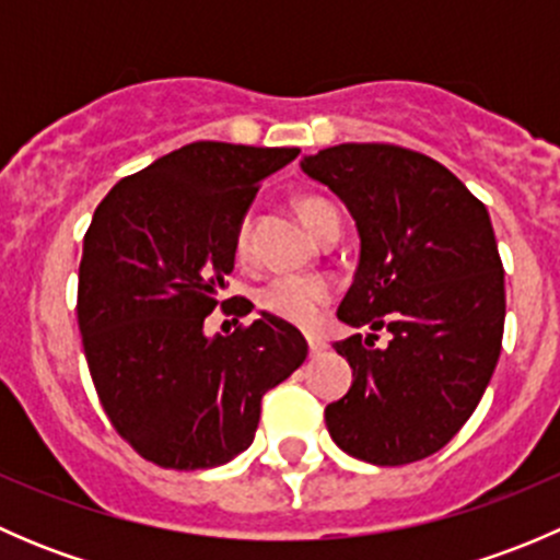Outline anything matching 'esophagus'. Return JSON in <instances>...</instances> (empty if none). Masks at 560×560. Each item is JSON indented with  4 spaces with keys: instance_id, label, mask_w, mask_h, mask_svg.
<instances>
[{
    "instance_id": "1",
    "label": "esophagus",
    "mask_w": 560,
    "mask_h": 560,
    "mask_svg": "<svg viewBox=\"0 0 560 560\" xmlns=\"http://www.w3.org/2000/svg\"><path fill=\"white\" fill-rule=\"evenodd\" d=\"M306 341H308V352H312V358H316V354H322L327 349V343L316 336H306Z\"/></svg>"
}]
</instances>
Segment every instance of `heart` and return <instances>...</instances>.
<instances>
[{"instance_id": "obj_1", "label": "heart", "mask_w": 560, "mask_h": 560, "mask_svg": "<svg viewBox=\"0 0 560 560\" xmlns=\"http://www.w3.org/2000/svg\"><path fill=\"white\" fill-rule=\"evenodd\" d=\"M295 211L301 222L319 235L330 222H338V211L325 202L322 197H298ZM248 246V222H241L238 235H235V254L238 259L246 257ZM332 287L316 276H279L270 279L262 290L257 292V303L262 312L279 316L295 327H314L322 319V312L330 303Z\"/></svg>"}]
</instances>
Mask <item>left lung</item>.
<instances>
[{"mask_svg":"<svg viewBox=\"0 0 560 560\" xmlns=\"http://www.w3.org/2000/svg\"><path fill=\"white\" fill-rule=\"evenodd\" d=\"M303 173L352 213L360 262L338 319L371 327L336 341L352 387L325 409L347 455L404 466L439 453L471 417L504 336V265L488 208L436 160L389 143H341ZM387 329V348L375 347Z\"/></svg>","mask_w":560,"mask_h":560,"instance_id":"1","label":"left lung"}]
</instances>
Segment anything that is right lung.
<instances>
[{
  "label": "right lung",
  "instance_id": "add662e5",
  "mask_svg": "<svg viewBox=\"0 0 560 560\" xmlns=\"http://www.w3.org/2000/svg\"><path fill=\"white\" fill-rule=\"evenodd\" d=\"M298 154L197 140L118 180L94 211L78 270L83 352L113 428L156 466L195 471L244 453L262 395L306 360L301 330L268 312L230 336L202 327L259 180Z\"/></svg>",
  "mask_w": 560,
  "mask_h": 560
}]
</instances>
